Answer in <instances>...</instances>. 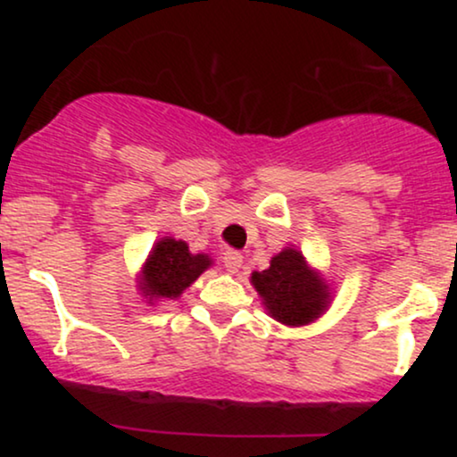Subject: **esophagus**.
Returning <instances> with one entry per match:
<instances>
[{"instance_id": "1", "label": "esophagus", "mask_w": 457, "mask_h": 457, "mask_svg": "<svg viewBox=\"0 0 457 457\" xmlns=\"http://www.w3.org/2000/svg\"><path fill=\"white\" fill-rule=\"evenodd\" d=\"M240 264H243V255H240V251H234V249H228L223 253V266L228 269L229 272H236L240 269Z\"/></svg>"}]
</instances>
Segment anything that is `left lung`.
Returning a JSON list of instances; mask_svg holds the SVG:
<instances>
[{
	"mask_svg": "<svg viewBox=\"0 0 457 457\" xmlns=\"http://www.w3.org/2000/svg\"><path fill=\"white\" fill-rule=\"evenodd\" d=\"M264 305L287 327H301L320 318L328 305V290L296 249H283L270 266L251 277Z\"/></svg>",
	"mask_w": 457,
	"mask_h": 457,
	"instance_id": "obj_1",
	"label": "left lung"
}]
</instances>
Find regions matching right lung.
Returning a JSON list of instances; mask_svg holds the SVG:
<instances>
[{"mask_svg":"<svg viewBox=\"0 0 457 457\" xmlns=\"http://www.w3.org/2000/svg\"><path fill=\"white\" fill-rule=\"evenodd\" d=\"M211 264L212 260L208 255H193L182 240L162 238L154 245L145 262L141 290L150 301L152 298H178Z\"/></svg>","mask_w":457,"mask_h":457,"instance_id":"1","label":"right lung"}]
</instances>
